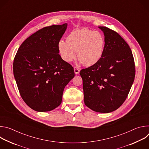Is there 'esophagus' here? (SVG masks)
Here are the masks:
<instances>
[{"label":"esophagus","mask_w":149,"mask_h":149,"mask_svg":"<svg viewBox=\"0 0 149 149\" xmlns=\"http://www.w3.org/2000/svg\"><path fill=\"white\" fill-rule=\"evenodd\" d=\"M74 72H75V74H78L79 73V71L80 70L76 67H74Z\"/></svg>","instance_id":"34e87169"}]
</instances>
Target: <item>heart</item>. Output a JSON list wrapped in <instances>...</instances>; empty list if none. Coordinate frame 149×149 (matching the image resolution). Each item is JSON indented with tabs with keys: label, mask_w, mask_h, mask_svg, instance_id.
I'll list each match as a JSON object with an SVG mask.
<instances>
[{
	"label": "heart",
	"mask_w": 149,
	"mask_h": 149,
	"mask_svg": "<svg viewBox=\"0 0 149 149\" xmlns=\"http://www.w3.org/2000/svg\"><path fill=\"white\" fill-rule=\"evenodd\" d=\"M105 47V39L99 32L88 29L71 31L66 41L60 40L58 49L61 58L71 62L77 57L86 67L95 65L101 59Z\"/></svg>",
	"instance_id": "obj_1"
}]
</instances>
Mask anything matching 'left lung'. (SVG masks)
I'll list each match as a JSON object with an SVG mask.
<instances>
[{"mask_svg": "<svg viewBox=\"0 0 149 149\" xmlns=\"http://www.w3.org/2000/svg\"><path fill=\"white\" fill-rule=\"evenodd\" d=\"M104 33L105 47L101 60L82 69L84 103L92 110L112 112L123 104L135 77V64L132 50L116 31L99 26Z\"/></svg>", "mask_w": 149, "mask_h": 149, "instance_id": "left-lung-1", "label": "left lung"}]
</instances>
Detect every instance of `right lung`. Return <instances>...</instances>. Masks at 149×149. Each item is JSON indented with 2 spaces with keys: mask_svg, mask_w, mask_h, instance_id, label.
<instances>
[{
  "mask_svg": "<svg viewBox=\"0 0 149 149\" xmlns=\"http://www.w3.org/2000/svg\"><path fill=\"white\" fill-rule=\"evenodd\" d=\"M67 24L42 28L25 39L13 61V74L20 95L32 110L51 111L61 104L65 87L74 70L59 54L58 44Z\"/></svg>",
  "mask_w": 149,
  "mask_h": 149,
  "instance_id": "right-lung-1",
  "label": "right lung"
}]
</instances>
